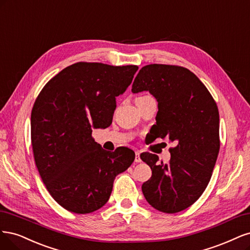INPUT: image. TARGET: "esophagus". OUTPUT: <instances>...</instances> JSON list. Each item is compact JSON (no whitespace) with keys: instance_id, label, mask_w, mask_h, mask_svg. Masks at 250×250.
Listing matches in <instances>:
<instances>
[{"instance_id":"34e87169","label":"esophagus","mask_w":250,"mask_h":250,"mask_svg":"<svg viewBox=\"0 0 250 250\" xmlns=\"http://www.w3.org/2000/svg\"><path fill=\"white\" fill-rule=\"evenodd\" d=\"M135 155H136V157H135V162H136V163H140V162H141L140 152H139V151H136Z\"/></svg>"}]
</instances>
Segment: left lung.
Instances as JSON below:
<instances>
[{
    "instance_id": "1",
    "label": "left lung",
    "mask_w": 250,
    "mask_h": 250,
    "mask_svg": "<svg viewBox=\"0 0 250 250\" xmlns=\"http://www.w3.org/2000/svg\"><path fill=\"white\" fill-rule=\"evenodd\" d=\"M133 93L149 91L158 101L155 137L175 144L169 163H159L150 152L140 155L151 169L143 183L147 203L173 214L192 206L211 180L219 154V112L204 83L189 69L178 65L143 66L132 85Z\"/></svg>"
}]
</instances>
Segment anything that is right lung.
Returning a JSON list of instances; mask_svg holds the SVG:
<instances>
[{
    "label": "right lung",
    "instance_id": "right-lung-1",
    "mask_svg": "<svg viewBox=\"0 0 250 250\" xmlns=\"http://www.w3.org/2000/svg\"><path fill=\"white\" fill-rule=\"evenodd\" d=\"M137 65L78 62L62 69L38 94L31 113L35 164L47 191L69 212L92 213L104 206L115 176L135 152L102 148L92 127L112 124L116 96L132 83Z\"/></svg>",
    "mask_w": 250,
    "mask_h": 250
}]
</instances>
